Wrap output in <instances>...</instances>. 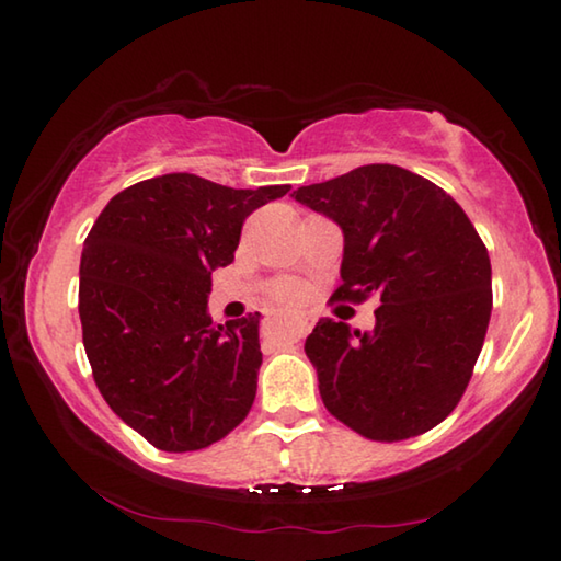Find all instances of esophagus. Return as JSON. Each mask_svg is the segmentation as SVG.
Instances as JSON below:
<instances>
[{
    "label": "esophagus",
    "instance_id": "34e87169",
    "mask_svg": "<svg viewBox=\"0 0 561 561\" xmlns=\"http://www.w3.org/2000/svg\"><path fill=\"white\" fill-rule=\"evenodd\" d=\"M262 331H264V336H267V339H282V336L299 339L309 331V321L301 319V317L267 319V324H264Z\"/></svg>",
    "mask_w": 561,
    "mask_h": 561
}]
</instances>
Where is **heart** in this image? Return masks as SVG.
<instances>
[{
    "label": "heart",
    "instance_id": "b5f03b06",
    "mask_svg": "<svg viewBox=\"0 0 561 561\" xmlns=\"http://www.w3.org/2000/svg\"><path fill=\"white\" fill-rule=\"evenodd\" d=\"M277 299L282 304H297L301 299V287L294 282H282L277 284Z\"/></svg>",
    "mask_w": 561,
    "mask_h": 561
}]
</instances>
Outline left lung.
Instances as JSON below:
<instances>
[{
	"label": "left lung",
	"mask_w": 561,
	"mask_h": 561,
	"mask_svg": "<svg viewBox=\"0 0 561 561\" xmlns=\"http://www.w3.org/2000/svg\"><path fill=\"white\" fill-rule=\"evenodd\" d=\"M291 197L344 234L336 299L381 297L371 331L319 319L304 351L327 411L371 440H405L450 415L492 311V270L468 215L431 180L360 165Z\"/></svg>",
	"instance_id": "left-lung-1"
}]
</instances>
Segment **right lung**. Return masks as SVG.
<instances>
[{"label": "right lung", "mask_w": 561, "mask_h": 561, "mask_svg": "<svg viewBox=\"0 0 561 561\" xmlns=\"http://www.w3.org/2000/svg\"><path fill=\"white\" fill-rule=\"evenodd\" d=\"M287 193L168 173L111 197L93 222L79 270L83 348L111 411L156 448H207L250 413L260 314L215 324L210 274L232 264L244 217Z\"/></svg>", "instance_id": "obj_1"}]
</instances>
